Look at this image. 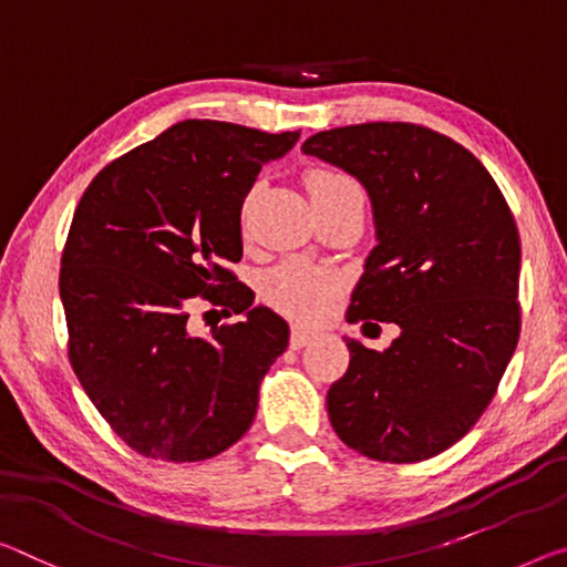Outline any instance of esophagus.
Returning a JSON list of instances; mask_svg holds the SVG:
<instances>
[{
  "label": "esophagus",
  "mask_w": 567,
  "mask_h": 567,
  "mask_svg": "<svg viewBox=\"0 0 567 567\" xmlns=\"http://www.w3.org/2000/svg\"><path fill=\"white\" fill-rule=\"evenodd\" d=\"M312 338H316V332H312V330L302 328V326H292V330H290V348L292 350H300L302 346H308Z\"/></svg>",
  "instance_id": "1"
}]
</instances>
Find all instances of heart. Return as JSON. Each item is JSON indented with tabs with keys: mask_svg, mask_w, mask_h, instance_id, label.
I'll return each mask as SVG.
<instances>
[{
	"mask_svg": "<svg viewBox=\"0 0 567 567\" xmlns=\"http://www.w3.org/2000/svg\"><path fill=\"white\" fill-rule=\"evenodd\" d=\"M305 186H308L312 202L328 199V196L348 192V188H358L348 176L330 168H310L305 174ZM336 292L338 277L328 269L302 262V259L282 262L265 280V300L269 308L300 322H312L326 316Z\"/></svg>",
	"mask_w": 567,
	"mask_h": 567,
	"instance_id": "obj_1",
	"label": "heart"
}]
</instances>
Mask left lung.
I'll list each match as a JSON object with an SVG mask.
<instances>
[{"label": "left lung", "instance_id": "1", "mask_svg": "<svg viewBox=\"0 0 567 567\" xmlns=\"http://www.w3.org/2000/svg\"><path fill=\"white\" fill-rule=\"evenodd\" d=\"M310 156L353 174L373 202L375 237L348 322H396L389 350L346 340L328 391L340 442L411 464L460 442L489 406L519 340V235L482 161L416 123L320 131Z\"/></svg>", "mask_w": 567, "mask_h": 567}]
</instances>
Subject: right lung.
<instances>
[{
  "label": "right lung",
  "instance_id": "obj_1",
  "mask_svg": "<svg viewBox=\"0 0 567 567\" xmlns=\"http://www.w3.org/2000/svg\"><path fill=\"white\" fill-rule=\"evenodd\" d=\"M298 138L182 121L97 171L78 204L60 259L68 358L105 424L146 460H212L255 421L290 330L246 309L255 298L229 265L257 174ZM199 301L248 316L196 339L187 318Z\"/></svg>",
  "mask_w": 567,
  "mask_h": 567
}]
</instances>
